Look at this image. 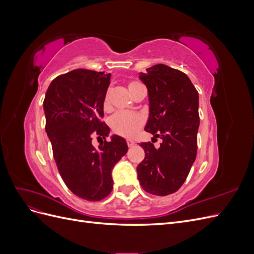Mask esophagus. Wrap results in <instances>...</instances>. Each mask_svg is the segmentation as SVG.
<instances>
[{
  "instance_id": "obj_1",
  "label": "esophagus",
  "mask_w": 254,
  "mask_h": 254,
  "mask_svg": "<svg viewBox=\"0 0 254 254\" xmlns=\"http://www.w3.org/2000/svg\"><path fill=\"white\" fill-rule=\"evenodd\" d=\"M127 145H128V147H132V146L135 144V142L133 141V140H131V139H127Z\"/></svg>"
}]
</instances>
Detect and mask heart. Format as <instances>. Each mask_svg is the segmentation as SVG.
<instances>
[{
	"label": "heart",
	"mask_w": 254,
	"mask_h": 254,
	"mask_svg": "<svg viewBox=\"0 0 254 254\" xmlns=\"http://www.w3.org/2000/svg\"><path fill=\"white\" fill-rule=\"evenodd\" d=\"M135 83L137 82H130L129 88L132 87ZM142 123L143 119L140 114L127 111H119L114 113L110 119V126L113 132L125 136L132 135L136 131V129L142 125Z\"/></svg>",
	"instance_id": "obj_1"
}]
</instances>
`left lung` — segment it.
Wrapping results in <instances>:
<instances>
[{"instance_id": "8db88e82", "label": "left lung", "mask_w": 254, "mask_h": 254, "mask_svg": "<svg viewBox=\"0 0 254 254\" xmlns=\"http://www.w3.org/2000/svg\"><path fill=\"white\" fill-rule=\"evenodd\" d=\"M140 78L149 95L145 130L162 143L159 148L140 144L145 158L136 167L137 179L147 193L167 196L182 187L196 159L198 92L187 74L165 64L146 68Z\"/></svg>"}]
</instances>
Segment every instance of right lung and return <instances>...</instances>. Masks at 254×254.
Wrapping results in <instances>:
<instances>
[{
	"instance_id": "1",
	"label": "right lung",
	"mask_w": 254,
	"mask_h": 254,
	"mask_svg": "<svg viewBox=\"0 0 254 254\" xmlns=\"http://www.w3.org/2000/svg\"><path fill=\"white\" fill-rule=\"evenodd\" d=\"M111 74L77 68L54 79L43 102L45 130L58 172L72 193L99 201L113 189L111 173L127 152L126 141L114 135L103 121L104 101ZM103 140L96 149L93 136Z\"/></svg>"
}]
</instances>
